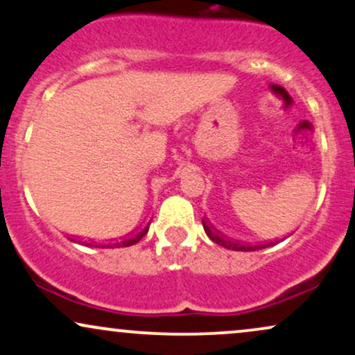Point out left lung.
Listing matches in <instances>:
<instances>
[{
  "label": "left lung",
  "mask_w": 355,
  "mask_h": 355,
  "mask_svg": "<svg viewBox=\"0 0 355 355\" xmlns=\"http://www.w3.org/2000/svg\"><path fill=\"white\" fill-rule=\"evenodd\" d=\"M202 223H203V230H205V234L209 235L210 240H214L215 243H218V245L229 248V250H240V252H254V250H259V248H263V247H268L270 243H259V245H250V243H245V242H240V240H235V239H230L227 237L223 232H220L218 229H215L214 223L210 222L209 218L203 217L202 218Z\"/></svg>",
  "instance_id": "obj_1"
}]
</instances>
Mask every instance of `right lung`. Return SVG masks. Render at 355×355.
I'll return each instance as SVG.
<instances>
[{
    "mask_svg": "<svg viewBox=\"0 0 355 355\" xmlns=\"http://www.w3.org/2000/svg\"><path fill=\"white\" fill-rule=\"evenodd\" d=\"M146 232H148V225H146L145 229H140V230L133 232V234L125 235L123 239L118 240V242H115V243H108V247H130V245H133V243L140 242V240L146 235Z\"/></svg>",
    "mask_w": 355,
    "mask_h": 355,
    "instance_id": "1",
    "label": "right lung"
}]
</instances>
